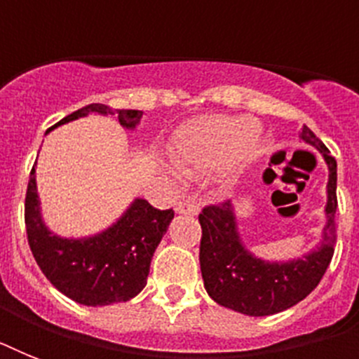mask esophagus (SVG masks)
<instances>
[{
	"label": "esophagus",
	"instance_id": "1",
	"mask_svg": "<svg viewBox=\"0 0 359 359\" xmlns=\"http://www.w3.org/2000/svg\"><path fill=\"white\" fill-rule=\"evenodd\" d=\"M175 210L179 214H190V216H196V214L199 212V208H197L196 203L190 201V199H182V201L177 203Z\"/></svg>",
	"mask_w": 359,
	"mask_h": 359
}]
</instances>
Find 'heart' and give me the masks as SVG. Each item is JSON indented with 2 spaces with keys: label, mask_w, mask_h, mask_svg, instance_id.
<instances>
[{
  "label": "heart",
  "mask_w": 359,
  "mask_h": 359,
  "mask_svg": "<svg viewBox=\"0 0 359 359\" xmlns=\"http://www.w3.org/2000/svg\"><path fill=\"white\" fill-rule=\"evenodd\" d=\"M261 140V128L236 115H205L175 130L169 156L186 175L212 171L224 163L235 173L250 162Z\"/></svg>",
  "instance_id": "1"
}]
</instances>
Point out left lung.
<instances>
[{
	"label": "left lung",
	"instance_id": "8db88e82",
	"mask_svg": "<svg viewBox=\"0 0 359 359\" xmlns=\"http://www.w3.org/2000/svg\"><path fill=\"white\" fill-rule=\"evenodd\" d=\"M300 137L313 145L328 165V203L323 240L317 250L292 261H264L251 253L240 238L233 203L203 208L199 248L203 281L208 296L219 306L250 317H266L296 306L323 279L335 245L337 162L323 141L304 126Z\"/></svg>",
	"mask_w": 359,
	"mask_h": 359
}]
</instances>
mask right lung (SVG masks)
<instances>
[{"instance_id":"add662e5","label":"right lung","mask_w":359,"mask_h":359,"mask_svg":"<svg viewBox=\"0 0 359 359\" xmlns=\"http://www.w3.org/2000/svg\"><path fill=\"white\" fill-rule=\"evenodd\" d=\"M115 115L121 126L134 130L143 111L114 109L89 104L53 124L70 123L89 114ZM48 130V132H50ZM175 212L158 210L145 199H134L111 227L86 238H63L48 229L36 194L35 168L25 194V231L31 253L50 283L81 306H109L128 302L143 290L154 251L165 235Z\"/></svg>"}]
</instances>
